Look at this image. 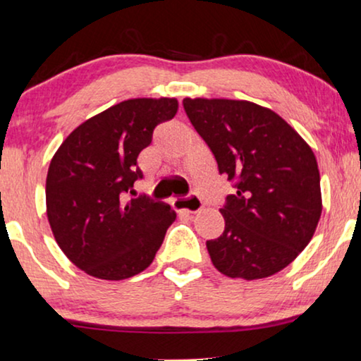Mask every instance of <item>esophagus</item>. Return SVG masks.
<instances>
[{
    "mask_svg": "<svg viewBox=\"0 0 361 361\" xmlns=\"http://www.w3.org/2000/svg\"><path fill=\"white\" fill-rule=\"evenodd\" d=\"M173 203L178 209H185L188 213H198V211L203 209V201H201L200 196L196 195H188V196H181V198H175Z\"/></svg>",
    "mask_w": 361,
    "mask_h": 361,
    "instance_id": "obj_1",
    "label": "esophagus"
}]
</instances>
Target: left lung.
I'll return each instance as SVG.
<instances>
[{"label":"left lung","mask_w":361,"mask_h":361,"mask_svg":"<svg viewBox=\"0 0 361 361\" xmlns=\"http://www.w3.org/2000/svg\"><path fill=\"white\" fill-rule=\"evenodd\" d=\"M183 109L236 190L219 209L223 234L206 241L214 267L246 281L282 271L322 214L314 152L284 118L247 100L185 99Z\"/></svg>","instance_id":"obj_1"}]
</instances>
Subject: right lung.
<instances>
[{"mask_svg": "<svg viewBox=\"0 0 361 361\" xmlns=\"http://www.w3.org/2000/svg\"><path fill=\"white\" fill-rule=\"evenodd\" d=\"M176 110L175 99L123 100L79 125L51 160L47 219L62 252L89 276L122 281L145 271L176 219L147 196L123 201L143 178L138 155Z\"/></svg>", "mask_w": 361, "mask_h": 361, "instance_id": "obj_1", "label": "right lung"}]
</instances>
